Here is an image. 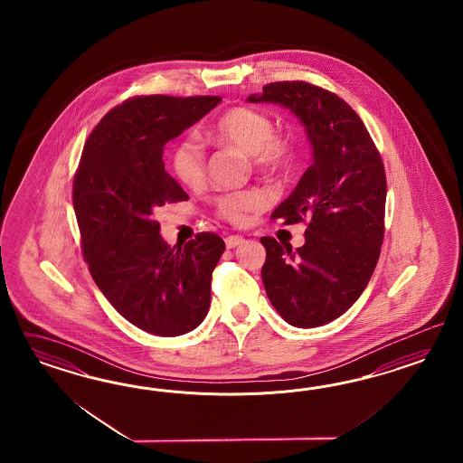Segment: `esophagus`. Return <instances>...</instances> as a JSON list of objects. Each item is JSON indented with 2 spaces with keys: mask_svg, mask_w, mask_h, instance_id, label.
I'll return each instance as SVG.
<instances>
[{
  "mask_svg": "<svg viewBox=\"0 0 463 463\" xmlns=\"http://www.w3.org/2000/svg\"><path fill=\"white\" fill-rule=\"evenodd\" d=\"M244 242V238H241V236H229V238H225V246H227V250H234V248H238Z\"/></svg>",
  "mask_w": 463,
  "mask_h": 463,
  "instance_id": "esophagus-1",
  "label": "esophagus"
}]
</instances>
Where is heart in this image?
I'll use <instances>...</instances> for the list:
<instances>
[{
    "label": "heart",
    "instance_id": "1",
    "mask_svg": "<svg viewBox=\"0 0 463 463\" xmlns=\"http://www.w3.org/2000/svg\"><path fill=\"white\" fill-rule=\"evenodd\" d=\"M213 142L231 146L248 157L263 173H281L294 163V147L288 140L275 137L273 120L267 113L239 107L224 113L207 130ZM171 168L176 178L190 188L205 182V151L194 137L180 140L171 153ZM268 196L261 190H242L219 196L215 207L221 217L241 222L252 211L265 209Z\"/></svg>",
    "mask_w": 463,
    "mask_h": 463
}]
</instances>
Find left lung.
<instances>
[{
	"mask_svg": "<svg viewBox=\"0 0 463 463\" xmlns=\"http://www.w3.org/2000/svg\"><path fill=\"white\" fill-rule=\"evenodd\" d=\"M250 103H275L306 128L312 165L273 219H307L306 242L261 238V279L271 306L295 327L310 329L343 316L364 294L383 241L387 180L362 118L345 99L304 81L267 84Z\"/></svg>",
	"mask_w": 463,
	"mask_h": 463,
	"instance_id": "left-lung-1",
	"label": "left lung"
}]
</instances>
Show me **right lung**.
I'll return each instance as SVG.
<instances>
[{
	"instance_id": "add662e5",
	"label": "right lung",
	"mask_w": 463,
	"mask_h": 463,
	"mask_svg": "<svg viewBox=\"0 0 463 463\" xmlns=\"http://www.w3.org/2000/svg\"><path fill=\"white\" fill-rule=\"evenodd\" d=\"M221 101L127 99L95 127L74 176L72 203L93 280L122 317L156 336L194 331L211 307L212 271L224 241L200 232L184 246H169L156 212L188 200L165 169L166 142Z\"/></svg>"
}]
</instances>
